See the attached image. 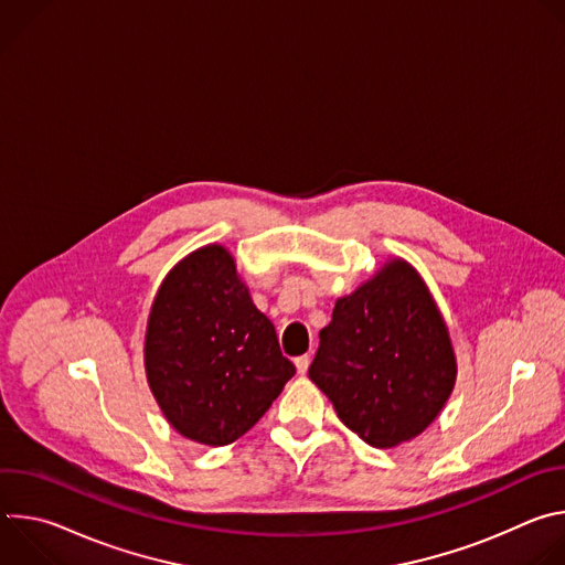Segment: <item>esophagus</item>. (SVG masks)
<instances>
[{
  "instance_id": "esophagus-1",
  "label": "esophagus",
  "mask_w": 565,
  "mask_h": 565,
  "mask_svg": "<svg viewBox=\"0 0 565 565\" xmlns=\"http://www.w3.org/2000/svg\"><path fill=\"white\" fill-rule=\"evenodd\" d=\"M308 364H310V355H299L295 358V366H297V373L303 375L308 371Z\"/></svg>"
}]
</instances>
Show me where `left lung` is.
<instances>
[{
    "label": "left lung",
    "mask_w": 565,
    "mask_h": 565,
    "mask_svg": "<svg viewBox=\"0 0 565 565\" xmlns=\"http://www.w3.org/2000/svg\"><path fill=\"white\" fill-rule=\"evenodd\" d=\"M308 377L373 447L412 440L438 418L456 382V355L416 268L391 259L335 301Z\"/></svg>",
    "instance_id": "left-lung-1"
}]
</instances>
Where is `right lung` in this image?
Segmentation results:
<instances>
[{
	"mask_svg": "<svg viewBox=\"0 0 565 565\" xmlns=\"http://www.w3.org/2000/svg\"><path fill=\"white\" fill-rule=\"evenodd\" d=\"M149 388L185 438L221 447L253 429L295 375L223 246L179 262L158 288L145 335Z\"/></svg>",
	"mask_w": 565,
	"mask_h": 565,
	"instance_id": "obj_1",
	"label": "right lung"
}]
</instances>
